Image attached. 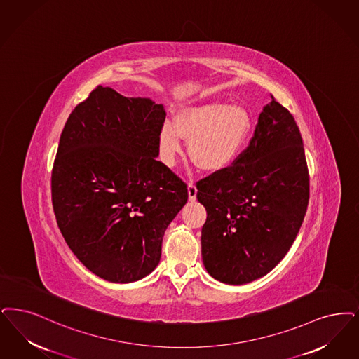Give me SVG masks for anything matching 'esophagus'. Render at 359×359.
<instances>
[{"mask_svg": "<svg viewBox=\"0 0 359 359\" xmlns=\"http://www.w3.org/2000/svg\"><path fill=\"white\" fill-rule=\"evenodd\" d=\"M187 189H188V199L191 201H196V194H198L196 186L192 182H189L188 186H187Z\"/></svg>", "mask_w": 359, "mask_h": 359, "instance_id": "obj_1", "label": "esophagus"}]
</instances>
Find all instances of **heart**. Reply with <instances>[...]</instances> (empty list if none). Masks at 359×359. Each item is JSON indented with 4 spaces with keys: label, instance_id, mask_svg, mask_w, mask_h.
<instances>
[{
    "label": "heart",
    "instance_id": "1",
    "mask_svg": "<svg viewBox=\"0 0 359 359\" xmlns=\"http://www.w3.org/2000/svg\"><path fill=\"white\" fill-rule=\"evenodd\" d=\"M252 128V120L242 105L210 101L183 108L175 126L164 123L158 133L161 160L172 165L182 151V140L188 143L192 163L207 172H216L235 160Z\"/></svg>",
    "mask_w": 359,
    "mask_h": 359
}]
</instances>
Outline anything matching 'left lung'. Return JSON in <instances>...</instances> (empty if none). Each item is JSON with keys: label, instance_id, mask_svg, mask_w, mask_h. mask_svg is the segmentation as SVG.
Segmentation results:
<instances>
[{"label": "left lung", "instance_id": "obj_1", "mask_svg": "<svg viewBox=\"0 0 359 359\" xmlns=\"http://www.w3.org/2000/svg\"><path fill=\"white\" fill-rule=\"evenodd\" d=\"M248 147L230 167L196 183L205 207L201 258L216 280L244 285L270 273L294 243L310 177L301 132L271 96Z\"/></svg>", "mask_w": 359, "mask_h": 359}]
</instances>
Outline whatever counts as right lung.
Here are the masks:
<instances>
[{"mask_svg": "<svg viewBox=\"0 0 359 359\" xmlns=\"http://www.w3.org/2000/svg\"><path fill=\"white\" fill-rule=\"evenodd\" d=\"M161 104L96 86L68 117L52 171L58 229L89 271L114 283L152 273L186 183L161 161Z\"/></svg>", "mask_w": 359, "mask_h": 359, "instance_id": "right-lung-1", "label": "right lung"}]
</instances>
